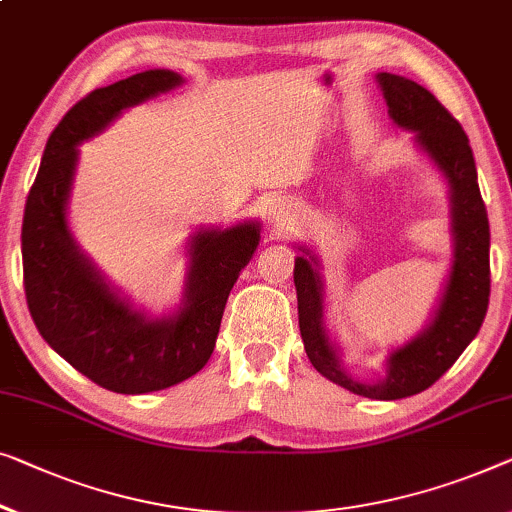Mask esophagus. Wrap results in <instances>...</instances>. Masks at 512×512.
Masks as SVG:
<instances>
[{
	"instance_id": "34e87169",
	"label": "esophagus",
	"mask_w": 512,
	"mask_h": 512,
	"mask_svg": "<svg viewBox=\"0 0 512 512\" xmlns=\"http://www.w3.org/2000/svg\"><path fill=\"white\" fill-rule=\"evenodd\" d=\"M274 217H277V221H279L281 226L291 224V221H293V214L288 212V210H274Z\"/></svg>"
}]
</instances>
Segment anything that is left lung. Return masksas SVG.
Returning <instances> with one entry per match:
<instances>
[{
    "mask_svg": "<svg viewBox=\"0 0 512 512\" xmlns=\"http://www.w3.org/2000/svg\"><path fill=\"white\" fill-rule=\"evenodd\" d=\"M388 113L395 124L416 133L418 145L450 184L453 198L455 263L441 307L420 337L390 353L388 374L379 383L348 376L323 330L321 279L309 261L295 258L293 281L298 291L300 335L316 372L369 399H402L436 383L478 335L490 305V221L478 189L476 161L469 138L453 115L425 87L395 73H379ZM316 263V261H314Z\"/></svg>",
    "mask_w": 512,
    "mask_h": 512,
    "instance_id": "8db88e82",
    "label": "left lung"
}]
</instances>
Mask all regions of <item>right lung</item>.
I'll list each match as a JSON object with an SVG mask.
<instances>
[{
    "label": "right lung",
    "mask_w": 512,
    "mask_h": 512,
    "mask_svg": "<svg viewBox=\"0 0 512 512\" xmlns=\"http://www.w3.org/2000/svg\"><path fill=\"white\" fill-rule=\"evenodd\" d=\"M180 83L177 73L154 69L83 96L50 133L22 217V284L36 330L80 374L122 395L164 390L201 372L228 293L261 238L256 224L194 235L187 300L161 321H147L115 298L73 244L64 214L76 145L120 110Z\"/></svg>",
    "instance_id": "right-lung-1"
}]
</instances>
